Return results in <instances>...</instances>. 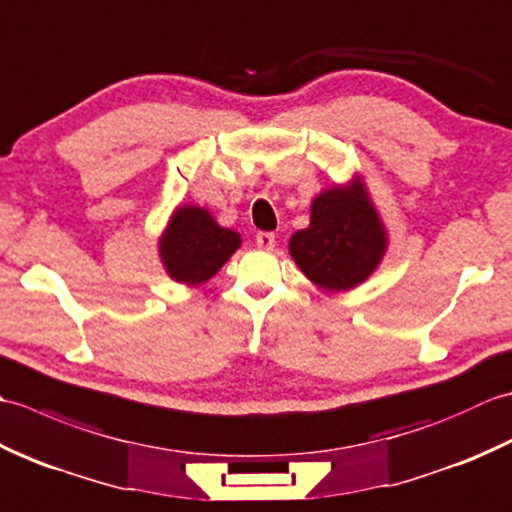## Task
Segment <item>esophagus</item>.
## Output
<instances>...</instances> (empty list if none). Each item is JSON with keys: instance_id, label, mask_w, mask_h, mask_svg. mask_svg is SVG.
I'll return each mask as SVG.
<instances>
[{"instance_id": "34e87169", "label": "esophagus", "mask_w": 512, "mask_h": 512, "mask_svg": "<svg viewBox=\"0 0 512 512\" xmlns=\"http://www.w3.org/2000/svg\"><path fill=\"white\" fill-rule=\"evenodd\" d=\"M257 246L259 248H264V250H270V248H273L275 246V235L273 233H257Z\"/></svg>"}]
</instances>
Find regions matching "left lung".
Masks as SVG:
<instances>
[{
  "label": "left lung",
  "mask_w": 512,
  "mask_h": 512,
  "mask_svg": "<svg viewBox=\"0 0 512 512\" xmlns=\"http://www.w3.org/2000/svg\"><path fill=\"white\" fill-rule=\"evenodd\" d=\"M389 246L387 228L361 173L332 184L310 206V224L290 237L288 250L314 286L347 292L372 277Z\"/></svg>",
  "instance_id": "left-lung-1"
}]
</instances>
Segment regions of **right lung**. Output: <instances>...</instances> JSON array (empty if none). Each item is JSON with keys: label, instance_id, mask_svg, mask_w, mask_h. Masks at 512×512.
<instances>
[{"label": "right lung", "instance_id": "right-lung-1", "mask_svg": "<svg viewBox=\"0 0 512 512\" xmlns=\"http://www.w3.org/2000/svg\"><path fill=\"white\" fill-rule=\"evenodd\" d=\"M239 246L242 235L220 226L209 209L195 204L178 206L158 237L162 266L184 286H200L215 277Z\"/></svg>", "mask_w": 512, "mask_h": 512}]
</instances>
